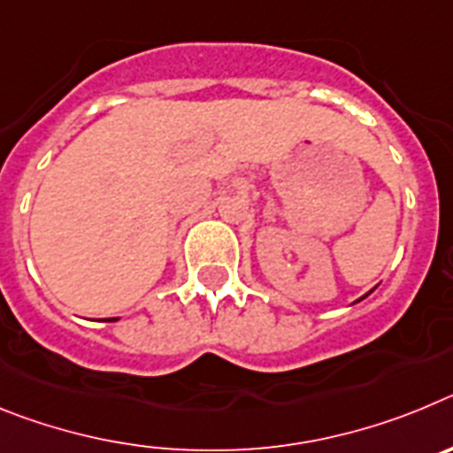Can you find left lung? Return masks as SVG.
<instances>
[{
    "mask_svg": "<svg viewBox=\"0 0 453 453\" xmlns=\"http://www.w3.org/2000/svg\"><path fill=\"white\" fill-rule=\"evenodd\" d=\"M361 299H363V297H361ZM361 299H358V302H361Z\"/></svg>",
    "mask_w": 453,
    "mask_h": 453,
    "instance_id": "1",
    "label": "left lung"
}]
</instances>
